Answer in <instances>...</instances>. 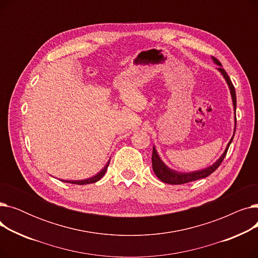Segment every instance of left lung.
Masks as SVG:
<instances>
[{
  "label": "left lung",
  "mask_w": 258,
  "mask_h": 258,
  "mask_svg": "<svg viewBox=\"0 0 258 258\" xmlns=\"http://www.w3.org/2000/svg\"><path fill=\"white\" fill-rule=\"evenodd\" d=\"M213 61L222 67V63L216 59L215 57H212ZM218 70L222 73V75L224 76V78L226 79L228 87L230 89V93H231V97H232V101H233V108H234V113L236 112V94H235V89L234 86L231 83V79L229 78L228 74L226 73V71L223 69V68H218ZM235 120V126H234V132H233V136L231 138V140L229 141L226 150L224 152V154L220 157V159L215 162L214 164H212L211 166L205 168V169H202V170H198V171H192V172H179V171H175L173 169H170L163 161L161 160V158L159 157L157 150L155 148V146L153 147V156H152V163H153V169L154 172L156 173L157 177L164 183L167 184H171V185H180V184H185L188 182H192L196 180H200L203 178H206L208 177L209 174H211L213 171H215L218 169V167L221 165V163L223 162L224 158L226 157V154L228 152V148L231 144L233 137H234V134H235V130H236V116L234 118Z\"/></svg>",
  "instance_id": "obj_1"
}]
</instances>
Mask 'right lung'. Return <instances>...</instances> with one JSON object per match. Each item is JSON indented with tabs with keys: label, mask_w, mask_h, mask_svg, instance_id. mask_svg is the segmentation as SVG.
I'll use <instances>...</instances> for the list:
<instances>
[{
	"label": "right lung",
	"mask_w": 258,
	"mask_h": 258,
	"mask_svg": "<svg viewBox=\"0 0 258 258\" xmlns=\"http://www.w3.org/2000/svg\"><path fill=\"white\" fill-rule=\"evenodd\" d=\"M108 164H110V161L107 162L106 163V165L97 173V174H95V175H93V177H91V178H89V179H86V180H78V181H63V182H67V183H71V184H77V185H87V184H92V183H95V182H97V181H99L103 175H104V173H105V171H106V169H107V166H108Z\"/></svg>",
	"instance_id": "1"
}]
</instances>
